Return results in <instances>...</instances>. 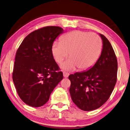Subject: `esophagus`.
<instances>
[{"instance_id":"34e87169","label":"esophagus","mask_w":130,"mask_h":130,"mask_svg":"<svg viewBox=\"0 0 130 130\" xmlns=\"http://www.w3.org/2000/svg\"><path fill=\"white\" fill-rule=\"evenodd\" d=\"M63 77H64V78H67L69 76V75H70V74H69L67 72H63Z\"/></svg>"}]
</instances>
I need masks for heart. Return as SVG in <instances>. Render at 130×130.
Segmentation results:
<instances>
[{
	"label": "heart",
	"instance_id": "b5f03b06",
	"mask_svg": "<svg viewBox=\"0 0 130 130\" xmlns=\"http://www.w3.org/2000/svg\"><path fill=\"white\" fill-rule=\"evenodd\" d=\"M102 50L100 37L93 33L76 30L63 37L61 42L55 41L52 45L54 59L60 63L70 53L71 58L63 62L60 67L72 71L77 67L86 70L93 66Z\"/></svg>",
	"mask_w": 130,
	"mask_h": 130
}]
</instances>
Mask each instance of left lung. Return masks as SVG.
Masks as SVG:
<instances>
[{
    "mask_svg": "<svg viewBox=\"0 0 130 130\" xmlns=\"http://www.w3.org/2000/svg\"><path fill=\"white\" fill-rule=\"evenodd\" d=\"M101 54L87 71L69 76L70 93L73 102L83 111L100 107L111 96L117 81V61L110 42L101 34Z\"/></svg>",
    "mask_w": 130,
    "mask_h": 130,
    "instance_id": "8db88e82",
    "label": "left lung"
}]
</instances>
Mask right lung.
<instances>
[{
    "label": "right lung",
    "mask_w": 130,
    "mask_h": 130,
    "mask_svg": "<svg viewBox=\"0 0 130 130\" xmlns=\"http://www.w3.org/2000/svg\"><path fill=\"white\" fill-rule=\"evenodd\" d=\"M63 29L49 26L25 37L17 51L13 80L17 93L26 104L38 107L48 102L63 73L52 53V45Z\"/></svg>",
    "instance_id": "add662e5"
}]
</instances>
